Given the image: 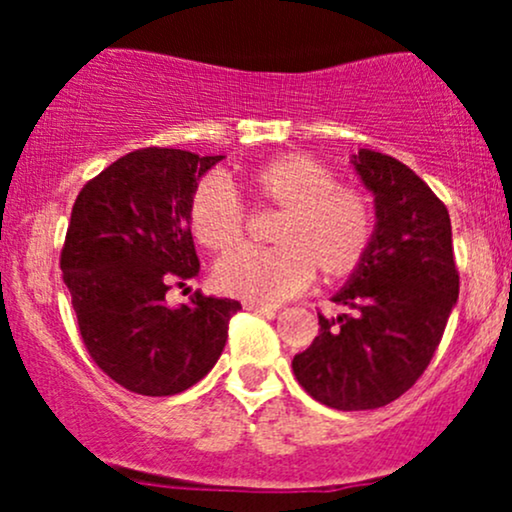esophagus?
<instances>
[{
    "mask_svg": "<svg viewBox=\"0 0 512 512\" xmlns=\"http://www.w3.org/2000/svg\"><path fill=\"white\" fill-rule=\"evenodd\" d=\"M245 310H252V313H262L267 317H272L276 313V305H264V303H252V301H245Z\"/></svg>",
    "mask_w": 512,
    "mask_h": 512,
    "instance_id": "1",
    "label": "esophagus"
}]
</instances>
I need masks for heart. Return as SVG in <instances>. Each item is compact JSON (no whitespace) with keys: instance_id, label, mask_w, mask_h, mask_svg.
Masks as SVG:
<instances>
[{"instance_id":"heart-1","label":"heart","mask_w":512,"mask_h":512,"mask_svg":"<svg viewBox=\"0 0 512 512\" xmlns=\"http://www.w3.org/2000/svg\"><path fill=\"white\" fill-rule=\"evenodd\" d=\"M252 197L281 209L269 250H238L214 269L216 286L228 296L262 303L301 291L317 274L346 279L366 260L373 243V209L354 187L339 185L325 163L305 154H281L248 173ZM192 236L202 248L226 252L243 238L245 214L226 182L204 178L190 197Z\"/></svg>"}]
</instances>
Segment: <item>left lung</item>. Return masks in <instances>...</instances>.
I'll use <instances>...</instances> for the list:
<instances>
[{
	"label": "left lung",
	"instance_id": "8db88e82",
	"mask_svg": "<svg viewBox=\"0 0 512 512\" xmlns=\"http://www.w3.org/2000/svg\"><path fill=\"white\" fill-rule=\"evenodd\" d=\"M351 166L373 195L366 260L332 296L349 313L320 315L315 342L293 356L308 395L339 411L378 409L419 380L460 296L445 204L414 170L358 149Z\"/></svg>",
	"mask_w": 512,
	"mask_h": 512
}]
</instances>
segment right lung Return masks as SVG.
<instances>
[{
  "instance_id": "add662e5",
  "label": "right lung",
  "mask_w": 512,
  "mask_h": 512,
  "mask_svg": "<svg viewBox=\"0 0 512 512\" xmlns=\"http://www.w3.org/2000/svg\"><path fill=\"white\" fill-rule=\"evenodd\" d=\"M226 156L139 149L76 197L62 250L88 354L117 385L146 397L187 390L219 361L240 303L202 296L170 308L166 293L199 274L190 197Z\"/></svg>"
}]
</instances>
